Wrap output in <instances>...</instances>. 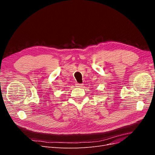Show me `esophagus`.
I'll return each instance as SVG.
<instances>
[{
  "mask_svg": "<svg viewBox=\"0 0 155 155\" xmlns=\"http://www.w3.org/2000/svg\"><path fill=\"white\" fill-rule=\"evenodd\" d=\"M76 87H81L82 85H83V84H81V83H76Z\"/></svg>",
  "mask_w": 155,
  "mask_h": 155,
  "instance_id": "1",
  "label": "esophagus"
}]
</instances>
